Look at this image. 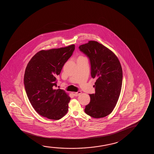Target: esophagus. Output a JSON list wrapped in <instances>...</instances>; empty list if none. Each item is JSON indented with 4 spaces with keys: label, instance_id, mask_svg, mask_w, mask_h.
<instances>
[{
    "label": "esophagus",
    "instance_id": "1",
    "mask_svg": "<svg viewBox=\"0 0 154 154\" xmlns=\"http://www.w3.org/2000/svg\"><path fill=\"white\" fill-rule=\"evenodd\" d=\"M72 95H74V96H78L79 95H80L82 94V92L80 91H78L76 93H72Z\"/></svg>",
    "mask_w": 154,
    "mask_h": 154
}]
</instances>
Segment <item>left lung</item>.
<instances>
[{"label": "left lung", "mask_w": 154, "mask_h": 154, "mask_svg": "<svg viewBox=\"0 0 154 154\" xmlns=\"http://www.w3.org/2000/svg\"><path fill=\"white\" fill-rule=\"evenodd\" d=\"M79 49L89 59L91 76L97 79L95 93L89 94L91 101L85 112L93 118H103L112 112L118 101L122 86V66L116 55L97 42L89 41Z\"/></svg>", "instance_id": "1"}]
</instances>
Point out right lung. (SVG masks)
I'll list each match as a JSON object with an SVG mask.
<instances>
[{
    "label": "right lung",
    "mask_w": 154,
    "mask_h": 154,
    "mask_svg": "<svg viewBox=\"0 0 154 154\" xmlns=\"http://www.w3.org/2000/svg\"><path fill=\"white\" fill-rule=\"evenodd\" d=\"M74 45L39 51L26 68L23 78L26 93L32 107L40 115L58 120L67 112L70 98L57 87L56 77L72 56Z\"/></svg>",
    "instance_id": "1"
}]
</instances>
